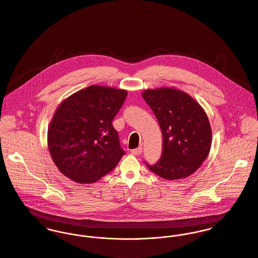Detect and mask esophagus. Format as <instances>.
<instances>
[{
	"mask_svg": "<svg viewBox=\"0 0 258 258\" xmlns=\"http://www.w3.org/2000/svg\"><path fill=\"white\" fill-rule=\"evenodd\" d=\"M142 153H143V148H142V147H140V148L135 149V150L132 151V154L135 155H142Z\"/></svg>",
	"mask_w": 258,
	"mask_h": 258,
	"instance_id": "obj_1",
	"label": "esophagus"
}]
</instances>
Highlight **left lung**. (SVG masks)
Returning a JSON list of instances; mask_svg holds the SVG:
<instances>
[{
	"label": "left lung",
	"instance_id": "8db88e82",
	"mask_svg": "<svg viewBox=\"0 0 258 258\" xmlns=\"http://www.w3.org/2000/svg\"><path fill=\"white\" fill-rule=\"evenodd\" d=\"M162 134V154L149 169L173 180L194 173L206 160L211 146V128L206 111L183 92L163 88L143 93Z\"/></svg>",
	"mask_w": 258,
	"mask_h": 258
}]
</instances>
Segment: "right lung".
I'll return each mask as SVG.
<instances>
[{
	"mask_svg": "<svg viewBox=\"0 0 258 258\" xmlns=\"http://www.w3.org/2000/svg\"><path fill=\"white\" fill-rule=\"evenodd\" d=\"M126 91L91 86L60 103L52 117L48 146L59 171L78 183H93L111 171L125 152L112 120Z\"/></svg>",
	"mask_w": 258,
	"mask_h": 258,
	"instance_id": "add662e5",
	"label": "right lung"
}]
</instances>
